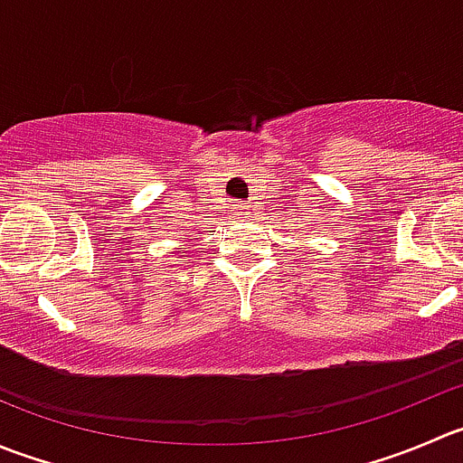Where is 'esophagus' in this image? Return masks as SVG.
I'll use <instances>...</instances> for the list:
<instances>
[{"mask_svg": "<svg viewBox=\"0 0 463 463\" xmlns=\"http://www.w3.org/2000/svg\"><path fill=\"white\" fill-rule=\"evenodd\" d=\"M232 210H237V214H244L246 213V205L244 203H235V205H232Z\"/></svg>", "mask_w": 463, "mask_h": 463, "instance_id": "obj_1", "label": "esophagus"}]
</instances>
